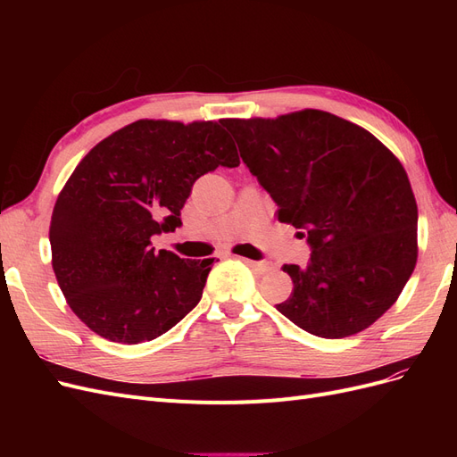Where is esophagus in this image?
Segmentation results:
<instances>
[{
    "instance_id": "1",
    "label": "esophagus",
    "mask_w": 457,
    "mask_h": 457,
    "mask_svg": "<svg viewBox=\"0 0 457 457\" xmlns=\"http://www.w3.org/2000/svg\"><path fill=\"white\" fill-rule=\"evenodd\" d=\"M247 267H250L252 270H255L257 274H267L272 270V265L270 262H262V261H252V259H245V257H240Z\"/></svg>"
}]
</instances>
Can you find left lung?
<instances>
[{
  "mask_svg": "<svg viewBox=\"0 0 457 457\" xmlns=\"http://www.w3.org/2000/svg\"><path fill=\"white\" fill-rule=\"evenodd\" d=\"M278 220L307 238L305 269L284 265L286 318L312 336L358 334L398 299L418 261V204L393 152L324 110L223 120Z\"/></svg>",
  "mask_w": 457,
  "mask_h": 457,
  "instance_id": "1",
  "label": "left lung"
}]
</instances>
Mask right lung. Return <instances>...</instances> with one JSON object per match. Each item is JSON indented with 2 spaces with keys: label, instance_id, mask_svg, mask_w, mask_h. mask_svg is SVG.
I'll return each mask as SVG.
<instances>
[{
  "label": "right lung",
  "instance_id": "1",
  "mask_svg": "<svg viewBox=\"0 0 457 457\" xmlns=\"http://www.w3.org/2000/svg\"><path fill=\"white\" fill-rule=\"evenodd\" d=\"M220 121L137 120L93 146L53 207L54 276L74 314L114 343L152 341L198 305L213 259L154 252L198 177L237 168Z\"/></svg>",
  "mask_w": 457,
  "mask_h": 457
}]
</instances>
